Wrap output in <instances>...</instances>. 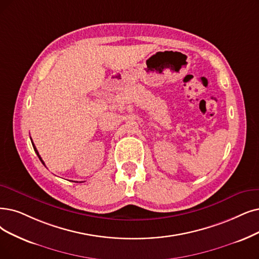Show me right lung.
<instances>
[{
    "label": "right lung",
    "instance_id": "1",
    "mask_svg": "<svg viewBox=\"0 0 259 259\" xmlns=\"http://www.w3.org/2000/svg\"><path fill=\"white\" fill-rule=\"evenodd\" d=\"M32 143H33V147H34V150H35V152H36V154L38 155V157H39V159H40V161L41 162H42L44 164H45V162H44V160L42 159H41V157H40V155H39V153H38V151H37V149H36V147H35V144H34V142L32 141Z\"/></svg>",
    "mask_w": 259,
    "mask_h": 259
}]
</instances>
